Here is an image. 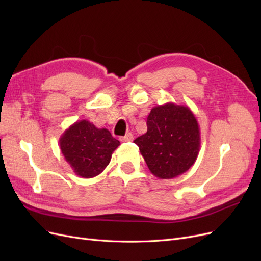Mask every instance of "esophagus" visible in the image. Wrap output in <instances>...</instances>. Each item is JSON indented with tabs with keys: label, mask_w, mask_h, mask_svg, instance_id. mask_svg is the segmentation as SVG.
Masks as SVG:
<instances>
[{
	"label": "esophagus",
	"mask_w": 261,
	"mask_h": 261,
	"mask_svg": "<svg viewBox=\"0 0 261 261\" xmlns=\"http://www.w3.org/2000/svg\"><path fill=\"white\" fill-rule=\"evenodd\" d=\"M133 139H134V136L132 133L126 134L124 137H121V141H123V143H127V141H132Z\"/></svg>",
	"instance_id": "34e87169"
}]
</instances>
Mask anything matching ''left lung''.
Masks as SVG:
<instances>
[{"label":"left lung","mask_w":261,"mask_h":261,"mask_svg":"<svg viewBox=\"0 0 261 261\" xmlns=\"http://www.w3.org/2000/svg\"><path fill=\"white\" fill-rule=\"evenodd\" d=\"M150 172L161 179L191 169L200 149V129L192 110L168 102L151 109L147 133L134 140Z\"/></svg>","instance_id":"left-lung-1"}]
</instances>
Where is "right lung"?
<instances>
[{
  "label": "right lung",
  "instance_id": "add662e5",
  "mask_svg": "<svg viewBox=\"0 0 261 261\" xmlns=\"http://www.w3.org/2000/svg\"><path fill=\"white\" fill-rule=\"evenodd\" d=\"M59 144L75 174L84 178H91L103 172L113 151L121 145L107 128H98L87 120L70 125L62 134Z\"/></svg>",
  "mask_w": 261,
  "mask_h": 261
}]
</instances>
